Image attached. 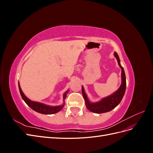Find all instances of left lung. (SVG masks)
<instances>
[{"label":"left lung","mask_w":153,"mask_h":153,"mask_svg":"<svg viewBox=\"0 0 153 153\" xmlns=\"http://www.w3.org/2000/svg\"><path fill=\"white\" fill-rule=\"evenodd\" d=\"M114 56L116 58L119 67L121 68V78H122V83L121 86L119 87L118 90L114 92V94L109 96L106 97V98H103L101 101L96 103H91L88 99L87 96L84 91V89L83 86L82 87V92L84 98L85 100V106L87 108L90 110L91 112H92L96 114H102L108 112L109 111L113 110L121 102L124 94L126 91V75H125L124 69L120 64V59L119 55L116 52H114Z\"/></svg>","instance_id":"obj_1"}]
</instances>
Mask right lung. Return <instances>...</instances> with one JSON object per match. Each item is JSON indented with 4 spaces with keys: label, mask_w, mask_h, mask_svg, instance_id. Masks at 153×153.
<instances>
[{
    "label": "right lung",
    "mask_w": 153,
    "mask_h": 153,
    "mask_svg": "<svg viewBox=\"0 0 153 153\" xmlns=\"http://www.w3.org/2000/svg\"><path fill=\"white\" fill-rule=\"evenodd\" d=\"M18 87H19V91L20 92V94L22 99L24 100L25 102L27 103V105H28L30 108H31L32 110L36 111V112L40 113V114H53L55 113H57L59 112L60 110H61L62 108L64 107V103L59 105V106H48L43 103H39V102H36V101H32L30 100L28 98L25 96L24 94V92H22L21 87L20 86L19 83H18ZM68 92V90L64 94L63 96V100H64L66 98L67 93Z\"/></svg>",
    "instance_id": "obj_1"
}]
</instances>
